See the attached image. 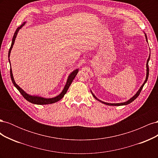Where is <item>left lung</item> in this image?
<instances>
[{
    "label": "left lung",
    "instance_id": "left-lung-1",
    "mask_svg": "<svg viewBox=\"0 0 158 158\" xmlns=\"http://www.w3.org/2000/svg\"><path fill=\"white\" fill-rule=\"evenodd\" d=\"M145 35H146V41H147V36H146V34H145ZM150 56H149V58L148 59V60H147V63H146V68H147V73H146V80H145V81H144V84H143L142 85V86L140 87V88L139 89V90L137 92V93L134 95V96L132 98H131L129 100H128L127 102H124V103H106V102H102V101H101V100H99V99H98L95 96V95H94V94L92 92V95L94 96V98L95 99H97V100H98L99 102H102V103H104V104H106V105H107V106H125V105H128V104H129V103H131V102H132L135 99H136L137 98H138V95H140V92H141V91H142V88H143V87H144V84H146V82H147V80H148V76H149V67H148V62H149V60H150Z\"/></svg>",
    "mask_w": 158,
    "mask_h": 158
}]
</instances>
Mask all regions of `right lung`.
<instances>
[{"label": "right lung", "instance_id": "obj_1", "mask_svg": "<svg viewBox=\"0 0 158 158\" xmlns=\"http://www.w3.org/2000/svg\"><path fill=\"white\" fill-rule=\"evenodd\" d=\"M25 23H26V22H23L20 27H18L17 28L15 33H14V35L13 38H12V44H11V46H10V49H9V51H8V58H9V56H10V52H11L12 48V47H13V45L14 44V41H15V39H16V35L18 34V32L19 30L21 29L23 26H24ZM9 63H10V59H9ZM10 72L11 80H12V82L14 85L18 89V91H19V92H20V93L22 95V96L24 98L27 100V101H28V102L31 103L37 104V105H46V104H51V103H55L56 102L59 101L60 99H61L62 98L64 97V95H65L66 92H67L68 89L69 88L70 84H72V82H73V80L76 77V74H77V73H78V69H76V70H74L73 73H72L69 75V78H68V80H67V82H66V84L65 86H64V89L63 90V92H62L59 95H57V96H56L55 98H49V99H47V98H41V97H38V96H32V95H30L29 94H26L24 92V91H23L22 88H20V87H19L18 85L16 84L15 81H14V77H13V74H12V72L11 67H10Z\"/></svg>", "mask_w": 158, "mask_h": 158}]
</instances>
